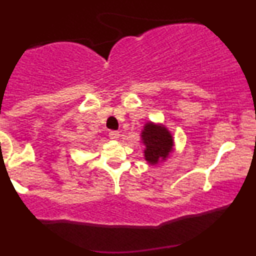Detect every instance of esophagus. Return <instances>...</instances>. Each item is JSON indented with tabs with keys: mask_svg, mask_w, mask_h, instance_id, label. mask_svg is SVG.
I'll list each match as a JSON object with an SVG mask.
<instances>
[{
	"mask_svg": "<svg viewBox=\"0 0 256 256\" xmlns=\"http://www.w3.org/2000/svg\"><path fill=\"white\" fill-rule=\"evenodd\" d=\"M119 136H120V134H119L118 131H110V140H118Z\"/></svg>",
	"mask_w": 256,
	"mask_h": 256,
	"instance_id": "obj_1",
	"label": "esophagus"
}]
</instances>
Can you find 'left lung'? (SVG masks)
Instances as JSON below:
<instances>
[{"label":"left lung","mask_w":256,"mask_h":256,"mask_svg":"<svg viewBox=\"0 0 256 256\" xmlns=\"http://www.w3.org/2000/svg\"><path fill=\"white\" fill-rule=\"evenodd\" d=\"M142 140L146 146L144 158L150 165L165 160L173 149L172 134L162 125L146 122L142 131Z\"/></svg>","instance_id":"obj_1"}]
</instances>
